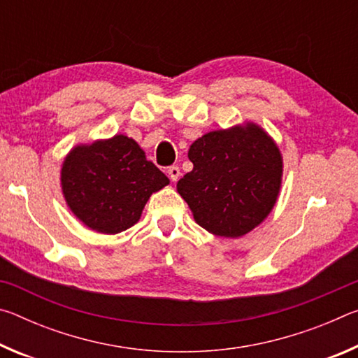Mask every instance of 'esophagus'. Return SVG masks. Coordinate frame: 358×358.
<instances>
[{
    "label": "esophagus",
    "instance_id": "obj_1",
    "mask_svg": "<svg viewBox=\"0 0 358 358\" xmlns=\"http://www.w3.org/2000/svg\"><path fill=\"white\" fill-rule=\"evenodd\" d=\"M167 173H169V177H171L172 181H177L178 177H180V167L178 166H171L167 169Z\"/></svg>",
    "mask_w": 358,
    "mask_h": 358
}]
</instances>
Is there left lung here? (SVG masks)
<instances>
[{"label": "left lung", "mask_w": 358, "mask_h": 358, "mask_svg": "<svg viewBox=\"0 0 358 358\" xmlns=\"http://www.w3.org/2000/svg\"><path fill=\"white\" fill-rule=\"evenodd\" d=\"M192 171L177 189L194 220L217 237H241L262 222L276 202L282 159L256 124L213 131L187 151Z\"/></svg>", "instance_id": "1"}]
</instances>
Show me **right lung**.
<instances>
[{
  "label": "right lung",
  "instance_id": "add662e5",
  "mask_svg": "<svg viewBox=\"0 0 358 358\" xmlns=\"http://www.w3.org/2000/svg\"><path fill=\"white\" fill-rule=\"evenodd\" d=\"M169 178L136 141L115 136L76 147L62 169L63 194L78 220L101 234H118L141 220L150 196Z\"/></svg>",
  "mask_w": 358,
  "mask_h": 358
}]
</instances>
